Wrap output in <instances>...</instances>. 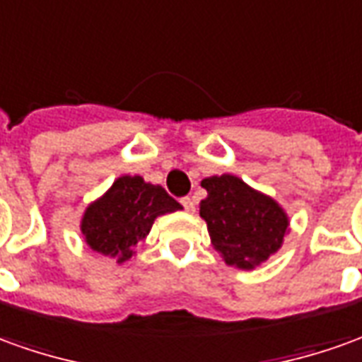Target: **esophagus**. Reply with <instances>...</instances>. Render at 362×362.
<instances>
[{
    "instance_id": "obj_1",
    "label": "esophagus",
    "mask_w": 362,
    "mask_h": 362,
    "mask_svg": "<svg viewBox=\"0 0 362 362\" xmlns=\"http://www.w3.org/2000/svg\"><path fill=\"white\" fill-rule=\"evenodd\" d=\"M182 206H184V209H186L188 214H194V211H196V204H194V199L192 198H182Z\"/></svg>"
}]
</instances>
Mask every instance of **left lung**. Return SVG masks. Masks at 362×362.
<instances>
[{
  "label": "left lung",
  "mask_w": 362,
  "mask_h": 362,
  "mask_svg": "<svg viewBox=\"0 0 362 362\" xmlns=\"http://www.w3.org/2000/svg\"><path fill=\"white\" fill-rule=\"evenodd\" d=\"M202 188L207 189V198L199 204V216L225 264L252 270L278 252L290 219L276 199L233 174L204 178Z\"/></svg>",
  "instance_id": "1"
}]
</instances>
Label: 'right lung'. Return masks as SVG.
Returning a JSON list of instances; mask_svg holds the SVG:
<instances>
[{
	"instance_id": "right-lung-1",
	"label": "right lung",
	"mask_w": 362,
	"mask_h": 362,
	"mask_svg": "<svg viewBox=\"0 0 362 362\" xmlns=\"http://www.w3.org/2000/svg\"><path fill=\"white\" fill-rule=\"evenodd\" d=\"M178 209L182 206L163 186L125 174L86 207L80 231L93 252L123 264L135 255V245L145 241L156 217Z\"/></svg>"
}]
</instances>
